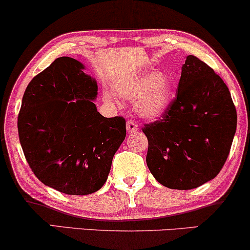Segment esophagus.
<instances>
[{
	"instance_id": "obj_1",
	"label": "esophagus",
	"mask_w": 250,
	"mask_h": 250,
	"mask_svg": "<svg viewBox=\"0 0 250 250\" xmlns=\"http://www.w3.org/2000/svg\"><path fill=\"white\" fill-rule=\"evenodd\" d=\"M126 130H127V133H135L137 131H139V127L133 120H128L127 124H126Z\"/></svg>"
}]
</instances>
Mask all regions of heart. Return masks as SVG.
I'll return each mask as SVG.
<instances>
[{
    "mask_svg": "<svg viewBox=\"0 0 250 250\" xmlns=\"http://www.w3.org/2000/svg\"><path fill=\"white\" fill-rule=\"evenodd\" d=\"M175 85L171 76L150 70L116 84L115 91L122 98L134 101L135 113L144 119H156L167 112L174 100ZM104 100L112 101L104 94Z\"/></svg>",
    "mask_w": 250,
    "mask_h": 250,
    "instance_id": "obj_1",
    "label": "heart"
}]
</instances>
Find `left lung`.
I'll list each match as a JSON object with an SVG mask.
<instances>
[{"label":"left lung","instance_id":"8db88e82","mask_svg":"<svg viewBox=\"0 0 250 250\" xmlns=\"http://www.w3.org/2000/svg\"><path fill=\"white\" fill-rule=\"evenodd\" d=\"M236 110L219 75L193 55L182 66L177 96L162 118L146 124V162L169 189L190 190L213 180L229 154Z\"/></svg>","mask_w":250,"mask_h":250}]
</instances>
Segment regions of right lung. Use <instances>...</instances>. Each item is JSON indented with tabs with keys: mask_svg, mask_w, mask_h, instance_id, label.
<instances>
[{
	"mask_svg": "<svg viewBox=\"0 0 250 250\" xmlns=\"http://www.w3.org/2000/svg\"><path fill=\"white\" fill-rule=\"evenodd\" d=\"M69 57L55 59L24 92L18 134L33 174L66 195L96 192L126 137L123 117L97 111V81Z\"/></svg>",
	"mask_w": 250,
	"mask_h": 250,
	"instance_id": "right-lung-1",
	"label": "right lung"
}]
</instances>
